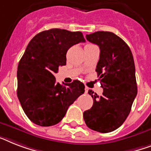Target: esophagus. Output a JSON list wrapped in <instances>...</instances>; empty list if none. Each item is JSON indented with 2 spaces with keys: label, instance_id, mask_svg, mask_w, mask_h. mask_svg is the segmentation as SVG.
I'll return each instance as SVG.
<instances>
[{
  "label": "esophagus",
  "instance_id": "esophagus-1",
  "mask_svg": "<svg viewBox=\"0 0 151 151\" xmlns=\"http://www.w3.org/2000/svg\"><path fill=\"white\" fill-rule=\"evenodd\" d=\"M88 89H89V88H88V87H85V93H88Z\"/></svg>",
  "mask_w": 151,
  "mask_h": 151
}]
</instances>
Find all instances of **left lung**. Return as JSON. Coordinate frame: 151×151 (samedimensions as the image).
<instances>
[{
    "label": "left lung",
    "instance_id": "obj_1",
    "mask_svg": "<svg viewBox=\"0 0 151 151\" xmlns=\"http://www.w3.org/2000/svg\"><path fill=\"white\" fill-rule=\"evenodd\" d=\"M86 39L100 49L95 71L103 93L99 96L88 91L94 102L83 116L91 129L109 133L127 119L137 95L133 56L128 45L113 32H95L86 35Z\"/></svg>",
    "mask_w": 151,
    "mask_h": 151
}]
</instances>
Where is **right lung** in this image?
<instances>
[{
  "label": "right lung",
  "mask_w": 151,
  "mask_h": 151,
  "mask_svg": "<svg viewBox=\"0 0 151 151\" xmlns=\"http://www.w3.org/2000/svg\"><path fill=\"white\" fill-rule=\"evenodd\" d=\"M84 42L81 32L52 29L35 35L28 44L18 66L17 95L25 115L35 124H57L84 94L83 83L75 80L60 84L53 73L66 65L67 50Z\"/></svg>",
  "instance_id": "1"
}]
</instances>
